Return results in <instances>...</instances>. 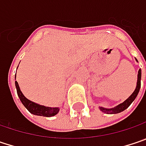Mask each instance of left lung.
Listing matches in <instances>:
<instances>
[{"instance_id":"8db88e82","label":"left lung","mask_w":146,"mask_h":146,"mask_svg":"<svg viewBox=\"0 0 146 146\" xmlns=\"http://www.w3.org/2000/svg\"><path fill=\"white\" fill-rule=\"evenodd\" d=\"M135 60L138 62V60L135 59ZM141 70L140 69L138 70V76H137V83H136V87L135 89L134 92L130 95V96L125 100L124 102L119 104L118 106L113 107V108H105V107H102V106H99V109L104 112L105 114H118L120 113L122 111H124L125 110H126L129 106H130V104L135 100V99L136 98L139 91H140V89H141Z\"/></svg>"}]
</instances>
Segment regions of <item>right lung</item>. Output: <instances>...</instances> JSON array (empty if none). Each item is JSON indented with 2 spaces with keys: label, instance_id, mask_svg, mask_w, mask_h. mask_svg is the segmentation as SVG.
Masks as SVG:
<instances>
[{
  "label": "right lung",
  "instance_id": "obj_1",
  "mask_svg": "<svg viewBox=\"0 0 146 146\" xmlns=\"http://www.w3.org/2000/svg\"><path fill=\"white\" fill-rule=\"evenodd\" d=\"M16 76H15V80H16ZM15 84H16V90H17V95L21 100V103L31 114L36 115H40V116H45V117H51V116H54L56 114H58V112L60 110L59 107H48V106L36 104V103L28 100L21 92L20 86L18 85V82L16 81Z\"/></svg>",
  "mask_w": 146,
  "mask_h": 146
}]
</instances>
